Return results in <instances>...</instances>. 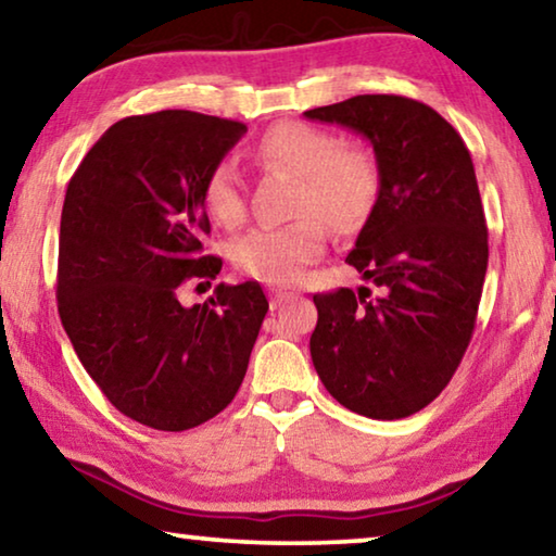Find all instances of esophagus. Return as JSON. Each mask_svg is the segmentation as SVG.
I'll list each match as a JSON object with an SVG mask.
<instances>
[{"label": "esophagus", "instance_id": "34e87169", "mask_svg": "<svg viewBox=\"0 0 556 556\" xmlns=\"http://www.w3.org/2000/svg\"><path fill=\"white\" fill-rule=\"evenodd\" d=\"M292 292H285V289H271V309H277L281 302H287Z\"/></svg>", "mask_w": 556, "mask_h": 556}]
</instances>
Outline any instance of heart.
Instances as JSON below:
<instances>
[{"mask_svg": "<svg viewBox=\"0 0 556 556\" xmlns=\"http://www.w3.org/2000/svg\"><path fill=\"white\" fill-rule=\"evenodd\" d=\"M256 160L300 177L296 214L304 217L279 227H254L231 244V260L244 275L292 285L306 264L327 247V225L346 235L364 225L379 194L375 156L362 147L342 144L334 131L302 122L271 127L256 144ZM206 214L225 227L244 219V194L231 162H219L204 179Z\"/></svg>", "mask_w": 556, "mask_h": 556, "instance_id": "heart-1", "label": "heart"}]
</instances>
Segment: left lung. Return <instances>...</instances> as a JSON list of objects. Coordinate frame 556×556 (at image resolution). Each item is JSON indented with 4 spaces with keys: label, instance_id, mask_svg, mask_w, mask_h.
<instances>
[{
    "label": "left lung",
    "instance_id": "obj_1",
    "mask_svg": "<svg viewBox=\"0 0 556 556\" xmlns=\"http://www.w3.org/2000/svg\"><path fill=\"white\" fill-rule=\"evenodd\" d=\"M375 147L379 194L346 264L377 287L314 294V369L342 407L402 419L434 402L467 352L490 260L475 164L457 129L400 94L304 112Z\"/></svg>",
    "mask_w": 556,
    "mask_h": 556
}]
</instances>
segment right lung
<instances>
[{
    "label": "right lung",
    "instance_id": "right-lung-1",
    "mask_svg": "<svg viewBox=\"0 0 556 556\" xmlns=\"http://www.w3.org/2000/svg\"><path fill=\"white\" fill-rule=\"evenodd\" d=\"M247 124L187 110L127 117L72 174L60 225L56 306L66 337L124 417L160 432L204 425L235 400L267 296L256 281L217 279L204 179Z\"/></svg>",
    "mask_w": 556,
    "mask_h": 556
}]
</instances>
